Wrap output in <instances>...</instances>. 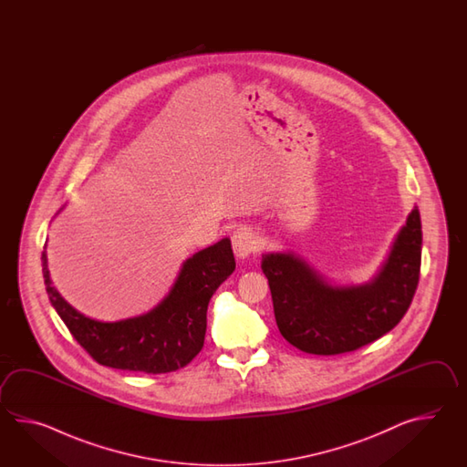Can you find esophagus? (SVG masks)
Wrapping results in <instances>:
<instances>
[{
    "label": "esophagus",
    "instance_id": "esophagus-1",
    "mask_svg": "<svg viewBox=\"0 0 467 467\" xmlns=\"http://www.w3.org/2000/svg\"><path fill=\"white\" fill-rule=\"evenodd\" d=\"M232 247L238 258H247L254 254L258 247L257 235L255 232L248 227H240L232 237Z\"/></svg>",
    "mask_w": 467,
    "mask_h": 467
}]
</instances>
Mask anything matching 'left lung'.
I'll return each instance as SVG.
<instances>
[{
    "label": "left lung",
    "mask_w": 467,
    "mask_h": 467,
    "mask_svg": "<svg viewBox=\"0 0 467 467\" xmlns=\"http://www.w3.org/2000/svg\"><path fill=\"white\" fill-rule=\"evenodd\" d=\"M419 209L409 213L378 274L366 284L336 285L292 252L262 254L277 327L294 348L336 356L396 327L412 302L420 272Z\"/></svg>",
    "instance_id": "8db88e82"
}]
</instances>
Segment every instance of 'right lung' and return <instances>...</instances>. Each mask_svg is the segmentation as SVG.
I'll return each mask as SVG.
<instances>
[{
	"label": "right lung",
	"mask_w": 467,
	"mask_h": 467,
	"mask_svg": "<svg viewBox=\"0 0 467 467\" xmlns=\"http://www.w3.org/2000/svg\"><path fill=\"white\" fill-rule=\"evenodd\" d=\"M41 267L51 306L99 364L130 372L167 374L185 368L203 348L210 298L235 270V258L230 238H222L182 264L175 284L155 307L117 322L95 320L71 307L53 287L45 250Z\"/></svg>",
	"instance_id": "obj_1"
}]
</instances>
